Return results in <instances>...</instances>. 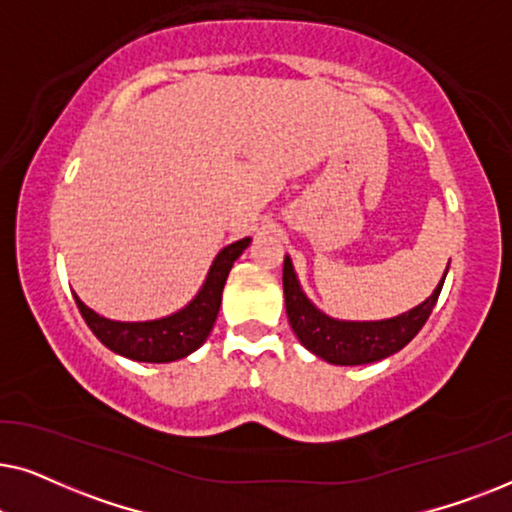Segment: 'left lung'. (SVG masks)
I'll use <instances>...</instances> for the list:
<instances>
[{
	"mask_svg": "<svg viewBox=\"0 0 512 512\" xmlns=\"http://www.w3.org/2000/svg\"><path fill=\"white\" fill-rule=\"evenodd\" d=\"M445 275L424 303L398 314V317L380 321H345L328 317L305 296L291 258L284 256L282 282L286 314H289V324L298 335L300 345L310 349L314 356L333 363V366H363V363L382 361L401 352L422 331L440 296V289H443Z\"/></svg>",
	"mask_w": 512,
	"mask_h": 512,
	"instance_id": "1",
	"label": "left lung"
}]
</instances>
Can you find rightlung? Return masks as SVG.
<instances>
[{
  "mask_svg": "<svg viewBox=\"0 0 512 512\" xmlns=\"http://www.w3.org/2000/svg\"><path fill=\"white\" fill-rule=\"evenodd\" d=\"M249 242L251 237H244V240L223 247L216 254L195 298L167 317L151 321H114L90 310L74 293L76 307H79L81 317L86 319L90 331L95 333V338L114 354L144 363L179 361L193 354L212 333L214 321L219 317L221 293L226 286L228 272L242 256V251L249 247Z\"/></svg>",
  "mask_w": 512,
  "mask_h": 512,
  "instance_id": "right-lung-1",
  "label": "right lung"
}]
</instances>
